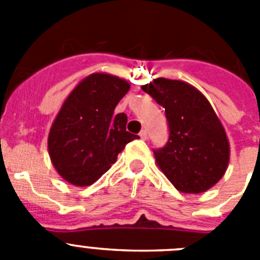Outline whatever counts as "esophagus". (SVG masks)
Listing matches in <instances>:
<instances>
[{"mask_svg":"<svg viewBox=\"0 0 260 260\" xmlns=\"http://www.w3.org/2000/svg\"><path fill=\"white\" fill-rule=\"evenodd\" d=\"M139 137H141L142 139H147V130H142V132L139 133Z\"/></svg>","mask_w":260,"mask_h":260,"instance_id":"34e87169","label":"esophagus"}]
</instances>
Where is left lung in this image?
Here are the masks:
<instances>
[{"label":"left lung","instance_id":"obj_1","mask_svg":"<svg viewBox=\"0 0 260 260\" xmlns=\"http://www.w3.org/2000/svg\"><path fill=\"white\" fill-rule=\"evenodd\" d=\"M165 109L169 139L153 150L178 191L201 194L221 180L229 164L228 137L206 96L182 80L157 78L142 87Z\"/></svg>","mask_w":260,"mask_h":260}]
</instances>
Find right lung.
<instances>
[{
  "label": "right lung",
  "mask_w": 260,
  "mask_h": 260,
  "mask_svg": "<svg viewBox=\"0 0 260 260\" xmlns=\"http://www.w3.org/2000/svg\"><path fill=\"white\" fill-rule=\"evenodd\" d=\"M128 89L125 79L93 73L62 104L48 135V151L57 173L69 183L92 185L126 144L139 138L126 132L125 113L113 114Z\"/></svg>",
  "instance_id": "right-lung-1"
}]
</instances>
